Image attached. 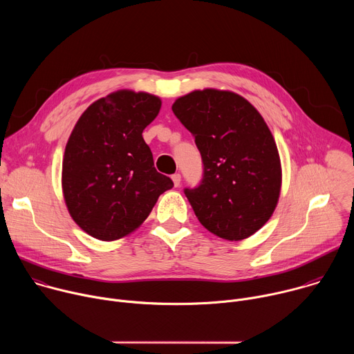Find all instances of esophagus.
<instances>
[{
	"instance_id": "1",
	"label": "esophagus",
	"mask_w": 354,
	"mask_h": 354,
	"mask_svg": "<svg viewBox=\"0 0 354 354\" xmlns=\"http://www.w3.org/2000/svg\"><path fill=\"white\" fill-rule=\"evenodd\" d=\"M171 178H172V182H174L175 186H179V185H180V175H179V174H174Z\"/></svg>"
}]
</instances>
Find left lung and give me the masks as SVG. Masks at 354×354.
Masks as SVG:
<instances>
[{"instance_id": "8db88e82", "label": "left lung", "mask_w": 354, "mask_h": 354, "mask_svg": "<svg viewBox=\"0 0 354 354\" xmlns=\"http://www.w3.org/2000/svg\"><path fill=\"white\" fill-rule=\"evenodd\" d=\"M172 111L194 136L205 174L185 189L200 224L227 241L259 231L272 217L281 190V162L262 115L248 100L214 88L178 97Z\"/></svg>"}]
</instances>
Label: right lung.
<instances>
[{
  "label": "right lung",
  "mask_w": 354,
  "mask_h": 354,
  "mask_svg": "<svg viewBox=\"0 0 354 354\" xmlns=\"http://www.w3.org/2000/svg\"><path fill=\"white\" fill-rule=\"evenodd\" d=\"M161 104L153 93L119 89L95 100L75 123L62 187L71 218L88 235L108 242L130 235L174 186L142 138Z\"/></svg>",
  "instance_id": "add662e5"
}]
</instances>
